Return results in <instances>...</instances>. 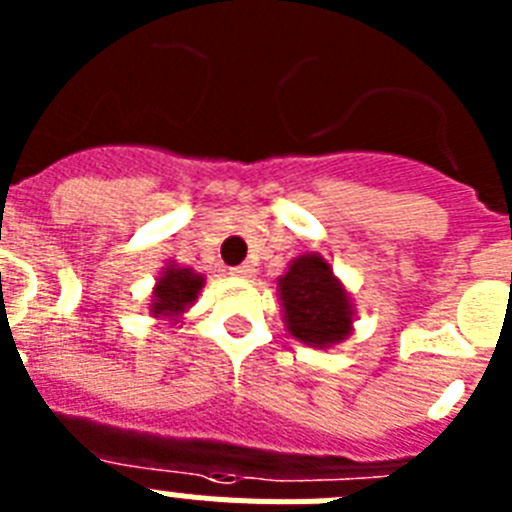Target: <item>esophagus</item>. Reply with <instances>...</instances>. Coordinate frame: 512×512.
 I'll return each mask as SVG.
<instances>
[{
    "mask_svg": "<svg viewBox=\"0 0 512 512\" xmlns=\"http://www.w3.org/2000/svg\"><path fill=\"white\" fill-rule=\"evenodd\" d=\"M230 274L238 279H253V274H256V269H253L251 264H241V266H235V269H230Z\"/></svg>",
    "mask_w": 512,
    "mask_h": 512,
    "instance_id": "obj_1",
    "label": "esophagus"
}]
</instances>
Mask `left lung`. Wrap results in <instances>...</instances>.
<instances>
[{
  "instance_id": "8db88e82",
  "label": "left lung",
  "mask_w": 512,
  "mask_h": 512,
  "mask_svg": "<svg viewBox=\"0 0 512 512\" xmlns=\"http://www.w3.org/2000/svg\"><path fill=\"white\" fill-rule=\"evenodd\" d=\"M284 325L297 341L328 348L351 336L354 305L320 253L297 256L279 277Z\"/></svg>"
}]
</instances>
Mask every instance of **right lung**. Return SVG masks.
I'll use <instances>...</instances> for the list:
<instances>
[{
    "instance_id": "add662e5",
    "label": "right lung",
    "mask_w": 512,
    "mask_h": 512,
    "mask_svg": "<svg viewBox=\"0 0 512 512\" xmlns=\"http://www.w3.org/2000/svg\"><path fill=\"white\" fill-rule=\"evenodd\" d=\"M202 284H205V277L197 274L194 269H182V266L169 264L161 271V277H158L156 287H153L151 315L161 320H179V315L197 300Z\"/></svg>"
}]
</instances>
